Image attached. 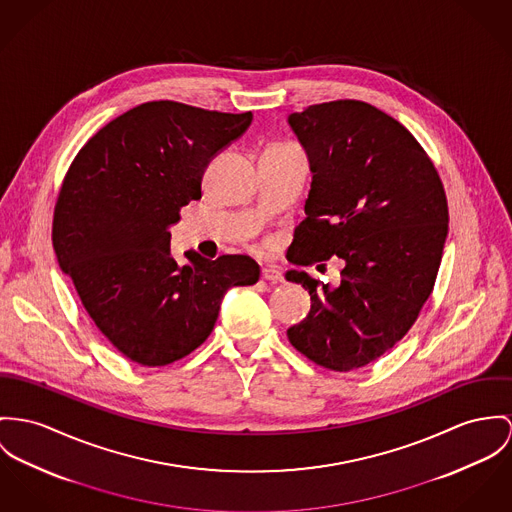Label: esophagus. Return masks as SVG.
Segmentation results:
<instances>
[{"instance_id":"obj_1","label":"esophagus","mask_w":512,"mask_h":512,"mask_svg":"<svg viewBox=\"0 0 512 512\" xmlns=\"http://www.w3.org/2000/svg\"><path fill=\"white\" fill-rule=\"evenodd\" d=\"M261 276L265 278V280H269V282H282L284 278H282V273L273 267V265H265L263 269H261Z\"/></svg>"}]
</instances>
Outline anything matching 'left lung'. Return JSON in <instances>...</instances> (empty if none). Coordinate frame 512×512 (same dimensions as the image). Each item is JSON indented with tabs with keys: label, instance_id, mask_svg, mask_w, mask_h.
Instances as JSON below:
<instances>
[{
	"label": "left lung",
	"instance_id": "8db88e82",
	"mask_svg": "<svg viewBox=\"0 0 512 512\" xmlns=\"http://www.w3.org/2000/svg\"><path fill=\"white\" fill-rule=\"evenodd\" d=\"M288 124L308 152L306 220L288 249L294 265L343 259L331 288L304 271L286 280L312 298L286 335L312 362L349 372L386 351L433 292L448 234V202L433 161L395 118L354 99L312 105Z\"/></svg>",
	"mask_w": 512,
	"mask_h": 512
}]
</instances>
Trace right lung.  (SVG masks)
<instances>
[{
    "mask_svg": "<svg viewBox=\"0 0 512 512\" xmlns=\"http://www.w3.org/2000/svg\"><path fill=\"white\" fill-rule=\"evenodd\" d=\"M251 113L142 103L103 126L72 161L52 222L60 269L99 331L140 366H165L200 347L224 294L259 280L247 255L216 261L187 251L177 265L169 226L202 197L210 159L237 140Z\"/></svg>",
    "mask_w": 512,
    "mask_h": 512,
    "instance_id": "right-lung-1",
    "label": "right lung"
}]
</instances>
